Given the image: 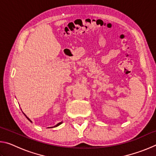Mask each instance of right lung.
<instances>
[{"label": "right lung", "mask_w": 156, "mask_h": 156, "mask_svg": "<svg viewBox=\"0 0 156 156\" xmlns=\"http://www.w3.org/2000/svg\"><path fill=\"white\" fill-rule=\"evenodd\" d=\"M23 114H24V115H25L26 116V118H27V119H28V120H30L31 122H31V120L30 119V118H29L27 117V115H26L25 114V113H23ZM62 122H59V123H58V124H57V125H55L54 126H51V127H48V128H53V127H56V126H59L60 125H61V124H62Z\"/></svg>", "instance_id": "add662e5"}]
</instances>
